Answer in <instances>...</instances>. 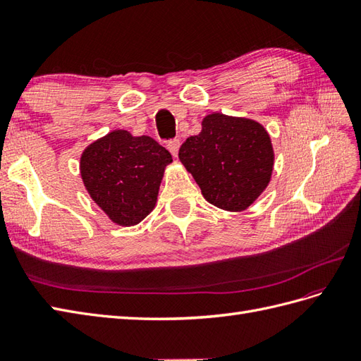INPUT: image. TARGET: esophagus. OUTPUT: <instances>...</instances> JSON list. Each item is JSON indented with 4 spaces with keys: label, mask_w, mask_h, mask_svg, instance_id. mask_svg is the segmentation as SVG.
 <instances>
[{
    "label": "esophagus",
    "mask_w": 361,
    "mask_h": 361,
    "mask_svg": "<svg viewBox=\"0 0 361 361\" xmlns=\"http://www.w3.org/2000/svg\"><path fill=\"white\" fill-rule=\"evenodd\" d=\"M168 149H169V152L173 157H177L178 149H180V140H178V138H172V140L168 142Z\"/></svg>",
    "instance_id": "34e87169"
}]
</instances>
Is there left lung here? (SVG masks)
Listing matches in <instances>:
<instances>
[{
    "label": "left lung",
    "mask_w": 361,
    "mask_h": 361,
    "mask_svg": "<svg viewBox=\"0 0 361 361\" xmlns=\"http://www.w3.org/2000/svg\"><path fill=\"white\" fill-rule=\"evenodd\" d=\"M202 195L219 209L244 210L261 195L273 171L270 135L255 120L210 114L178 151Z\"/></svg>",
    "instance_id": "left-lung-1"
}]
</instances>
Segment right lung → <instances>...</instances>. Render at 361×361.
<instances>
[{
  "label": "right lung",
  "mask_w": 361,
  "mask_h": 361,
  "mask_svg": "<svg viewBox=\"0 0 361 361\" xmlns=\"http://www.w3.org/2000/svg\"><path fill=\"white\" fill-rule=\"evenodd\" d=\"M169 151L154 138L113 131L90 145L80 159L91 198L120 226H134L154 209Z\"/></svg>",
  "instance_id": "add662e5"
}]
</instances>
